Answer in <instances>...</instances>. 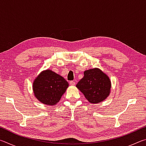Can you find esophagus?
<instances>
[{
  "label": "esophagus",
  "instance_id": "obj_1",
  "mask_svg": "<svg viewBox=\"0 0 146 146\" xmlns=\"http://www.w3.org/2000/svg\"><path fill=\"white\" fill-rule=\"evenodd\" d=\"M70 85L71 86H75V81H70Z\"/></svg>",
  "mask_w": 146,
  "mask_h": 146
}]
</instances>
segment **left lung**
<instances>
[{"mask_svg": "<svg viewBox=\"0 0 146 146\" xmlns=\"http://www.w3.org/2000/svg\"><path fill=\"white\" fill-rule=\"evenodd\" d=\"M84 75L76 86L86 99L92 104L105 100L110 95L111 89V81L108 76L98 68L86 70Z\"/></svg>", "mask_w": 146, "mask_h": 146, "instance_id": "1", "label": "left lung"}]
</instances>
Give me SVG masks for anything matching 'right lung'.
I'll return each instance as SVG.
<instances>
[{
	"label": "right lung",
	"instance_id": "right-lung-1",
	"mask_svg": "<svg viewBox=\"0 0 146 146\" xmlns=\"http://www.w3.org/2000/svg\"><path fill=\"white\" fill-rule=\"evenodd\" d=\"M68 87V82L62 76L49 70L42 72L33 85L36 98L44 104L50 106L60 100Z\"/></svg>",
	"mask_w": 146,
	"mask_h": 146
}]
</instances>
